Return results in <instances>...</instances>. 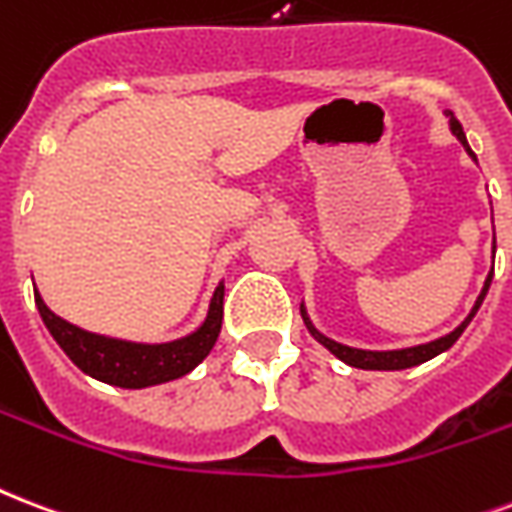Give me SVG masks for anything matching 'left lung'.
I'll return each mask as SVG.
<instances>
[{
	"instance_id": "obj_1",
	"label": "left lung",
	"mask_w": 512,
	"mask_h": 512,
	"mask_svg": "<svg viewBox=\"0 0 512 512\" xmlns=\"http://www.w3.org/2000/svg\"><path fill=\"white\" fill-rule=\"evenodd\" d=\"M448 117V128H451V134L462 142V147L467 150V155L473 158L475 163H478V158H475V152L470 150V144H467V136H464L462 131V123L456 120L454 112H446ZM494 252H497V239H494V247H491V271L489 276H486V282H483L481 287V295L475 298L473 308H470V314L459 322V325L451 330V333L440 335V338H435V341H427V343H419V346H405V349H386V351H376V349H357V346H346V343H338L333 341V338H327L322 330H317L314 327V322H311V317H308L306 306L300 303V317H303V322H306L308 333L314 335L322 346H325L330 354H335L338 360L346 362V365H351V368H360V370H405V368H416V365H421V362L432 360V357H438V354H443V351H448L451 346H454L456 341H459V335L464 333V327L473 322V317L478 314V308H481L483 298H486V292H489L491 287V276H494Z\"/></svg>"
}]
</instances>
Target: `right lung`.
<instances>
[{"instance_id":"add662e5","label":"right lung","mask_w":512,"mask_h":512,"mask_svg":"<svg viewBox=\"0 0 512 512\" xmlns=\"http://www.w3.org/2000/svg\"><path fill=\"white\" fill-rule=\"evenodd\" d=\"M222 298H225V282L214 287L206 317L201 325L190 330L182 338L163 343L126 341V338H112V335L91 333L83 327L66 322L50 311L48 303L42 300L39 290H34L39 317L64 349L69 360L83 370L85 376L104 381L120 389H147V386L169 384L177 378L187 376L201 362L209 357V351L217 343L222 327Z\"/></svg>"}]
</instances>
